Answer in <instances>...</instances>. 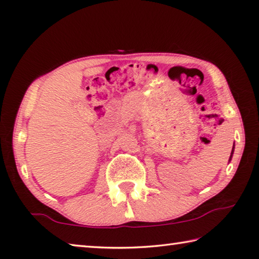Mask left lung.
Listing matches in <instances>:
<instances>
[{
	"mask_svg": "<svg viewBox=\"0 0 259 259\" xmlns=\"http://www.w3.org/2000/svg\"><path fill=\"white\" fill-rule=\"evenodd\" d=\"M233 152H234V147L232 148V152H231V156H230V160L232 159V155H233Z\"/></svg>",
	"mask_w": 259,
	"mask_h": 259,
	"instance_id": "8db88e82",
	"label": "left lung"
}]
</instances>
